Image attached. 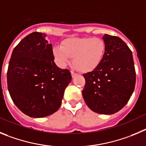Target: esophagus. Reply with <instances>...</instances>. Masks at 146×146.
Instances as JSON below:
<instances>
[{"label":"esophagus","instance_id":"esophagus-1","mask_svg":"<svg viewBox=\"0 0 146 146\" xmlns=\"http://www.w3.org/2000/svg\"><path fill=\"white\" fill-rule=\"evenodd\" d=\"M77 75H78V74H77V73H75L74 71H73V70H72V71H71V76H72V77H73V78L76 77V76H77Z\"/></svg>","mask_w":146,"mask_h":146}]
</instances>
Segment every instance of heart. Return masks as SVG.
<instances>
[{"mask_svg": "<svg viewBox=\"0 0 146 146\" xmlns=\"http://www.w3.org/2000/svg\"><path fill=\"white\" fill-rule=\"evenodd\" d=\"M106 43L102 38L94 37L65 39L62 46H55L53 54L60 67H65L73 59L74 65L84 73L95 70L104 58Z\"/></svg>", "mask_w": 146, "mask_h": 146, "instance_id": "heart-1", "label": "heart"}]
</instances>
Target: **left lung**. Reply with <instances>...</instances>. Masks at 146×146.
Here are the masks:
<instances>
[{
	"label": "left lung",
	"instance_id": "obj_1",
	"mask_svg": "<svg viewBox=\"0 0 146 146\" xmlns=\"http://www.w3.org/2000/svg\"><path fill=\"white\" fill-rule=\"evenodd\" d=\"M105 57L100 65L83 75L85 86L82 91L86 104L92 111L113 114L120 111L130 99L136 82L132 51L117 36L105 34Z\"/></svg>",
	"mask_w": 146,
	"mask_h": 146
}]
</instances>
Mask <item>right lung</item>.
<instances>
[{
    "label": "right lung",
    "instance_id": "obj_1",
    "mask_svg": "<svg viewBox=\"0 0 146 146\" xmlns=\"http://www.w3.org/2000/svg\"><path fill=\"white\" fill-rule=\"evenodd\" d=\"M46 34L33 32L13 50L7 70V86L16 106L26 115L43 118L60 108L72 76L54 62Z\"/></svg>",
    "mask_w": 146,
    "mask_h": 146
}]
</instances>
